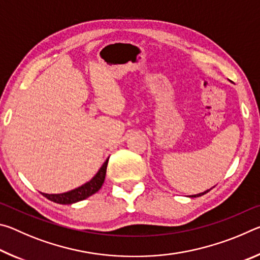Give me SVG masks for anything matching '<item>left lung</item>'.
<instances>
[{"label": "left lung", "mask_w": 260, "mask_h": 260, "mask_svg": "<svg viewBox=\"0 0 260 260\" xmlns=\"http://www.w3.org/2000/svg\"><path fill=\"white\" fill-rule=\"evenodd\" d=\"M210 190H211V189H209V190H205L204 192H200V193H197V195H191V196H189V197H200V196H202V195H204V193L209 192Z\"/></svg>", "instance_id": "left-lung-1"}]
</instances>
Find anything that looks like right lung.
<instances>
[{
  "label": "right lung",
  "instance_id": "right-lung-1",
  "mask_svg": "<svg viewBox=\"0 0 260 260\" xmlns=\"http://www.w3.org/2000/svg\"><path fill=\"white\" fill-rule=\"evenodd\" d=\"M108 161H109V158L104 161V164L101 166L99 172L91 178V180H89V181L86 182L85 184H82V186L67 192H61V193L42 192V195L47 197L49 201L55 202V203H58V204H73L82 200H86L87 197H89L91 195H94L95 192H98L101 189V187H102L105 179V174H107Z\"/></svg>",
  "mask_w": 260,
  "mask_h": 260
}]
</instances>
